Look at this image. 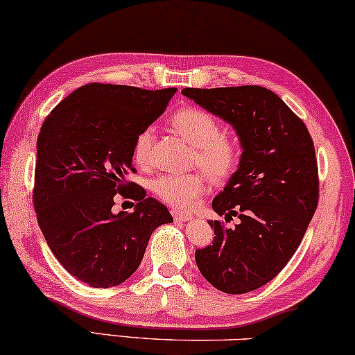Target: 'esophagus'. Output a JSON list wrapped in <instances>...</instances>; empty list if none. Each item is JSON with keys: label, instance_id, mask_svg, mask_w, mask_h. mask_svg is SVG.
<instances>
[{"label": "esophagus", "instance_id": "34e87169", "mask_svg": "<svg viewBox=\"0 0 355 355\" xmlns=\"http://www.w3.org/2000/svg\"><path fill=\"white\" fill-rule=\"evenodd\" d=\"M172 216L175 221H188V219H191L190 213H185V211L180 209H172Z\"/></svg>", "mask_w": 355, "mask_h": 355}]
</instances>
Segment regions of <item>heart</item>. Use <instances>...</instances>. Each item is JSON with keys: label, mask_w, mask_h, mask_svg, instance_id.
<instances>
[{"label": "heart", "mask_w": 355, "mask_h": 355, "mask_svg": "<svg viewBox=\"0 0 355 355\" xmlns=\"http://www.w3.org/2000/svg\"><path fill=\"white\" fill-rule=\"evenodd\" d=\"M170 125L191 147H195V160L213 180L230 178L241 160V147L234 139L221 136L219 123L205 110L185 106L170 116ZM154 132L142 129L132 147L134 160L139 165L149 164ZM155 195L178 208H193L206 190V177L201 172L170 173L152 183Z\"/></svg>", "instance_id": "b5f03b06"}]
</instances>
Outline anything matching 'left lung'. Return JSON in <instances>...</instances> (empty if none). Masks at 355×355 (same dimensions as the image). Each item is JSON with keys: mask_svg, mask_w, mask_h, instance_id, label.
<instances>
[{"mask_svg": "<svg viewBox=\"0 0 355 355\" xmlns=\"http://www.w3.org/2000/svg\"><path fill=\"white\" fill-rule=\"evenodd\" d=\"M193 100L234 129L241 160L213 200L234 227L208 221L213 244L196 249L201 275L224 293L257 290L280 273L298 249L318 206V165L306 125L284 100L255 85L183 88Z\"/></svg>", "mask_w": 355, "mask_h": 355, "instance_id": "8db88e82", "label": "left lung"}]
</instances>
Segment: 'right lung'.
<instances>
[{
    "instance_id": "obj_1",
    "label": "right lung",
    "mask_w": 355,
    "mask_h": 355,
    "mask_svg": "<svg viewBox=\"0 0 355 355\" xmlns=\"http://www.w3.org/2000/svg\"><path fill=\"white\" fill-rule=\"evenodd\" d=\"M175 93L89 83L58 103L40 128L34 180L39 227L62 267L93 288L128 280L152 232L173 223L167 206L134 183L132 213L111 208L116 193L128 190L136 137Z\"/></svg>"
}]
</instances>
